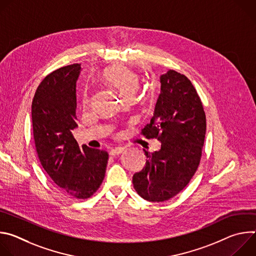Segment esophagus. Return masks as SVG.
<instances>
[{"label": "esophagus", "mask_w": 256, "mask_h": 256, "mask_svg": "<svg viewBox=\"0 0 256 256\" xmlns=\"http://www.w3.org/2000/svg\"><path fill=\"white\" fill-rule=\"evenodd\" d=\"M124 151V147H116V148H112L110 151H109V154H110L112 156H116V155L122 154Z\"/></svg>", "instance_id": "34e87169"}]
</instances>
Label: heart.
<instances>
[{
	"label": "heart",
	"instance_id": "1",
	"mask_svg": "<svg viewBox=\"0 0 256 256\" xmlns=\"http://www.w3.org/2000/svg\"><path fill=\"white\" fill-rule=\"evenodd\" d=\"M103 81L120 92L126 99L130 98L140 88V78L130 68L116 64L109 66L102 72ZM86 100L84 103L86 104Z\"/></svg>",
	"mask_w": 256,
	"mask_h": 256
}]
</instances>
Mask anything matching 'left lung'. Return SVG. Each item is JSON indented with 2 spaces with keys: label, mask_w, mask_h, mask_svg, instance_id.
I'll use <instances>...</instances> for the list:
<instances>
[{
  "label": "left lung",
  "mask_w": 256,
  "mask_h": 256,
  "mask_svg": "<svg viewBox=\"0 0 256 256\" xmlns=\"http://www.w3.org/2000/svg\"><path fill=\"white\" fill-rule=\"evenodd\" d=\"M160 84L153 116L142 130L146 138L161 142L160 149L144 150L146 164L132 176L138 194L154 202L168 200L188 184L200 165L206 130L202 103L188 77L169 70Z\"/></svg>",
  "instance_id": "1"
}]
</instances>
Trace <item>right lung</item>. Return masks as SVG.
I'll return each instance as SVG.
<instances>
[{
	"instance_id": "right-lung-1",
	"label": "right lung",
	"mask_w": 256,
	"mask_h": 256,
	"mask_svg": "<svg viewBox=\"0 0 256 256\" xmlns=\"http://www.w3.org/2000/svg\"><path fill=\"white\" fill-rule=\"evenodd\" d=\"M81 64L60 68L38 87L31 105L36 152L44 169L62 190L76 198L93 196L105 176L108 153L83 144L72 130L76 120V86Z\"/></svg>"
}]
</instances>
